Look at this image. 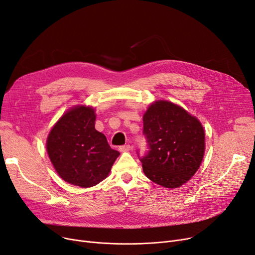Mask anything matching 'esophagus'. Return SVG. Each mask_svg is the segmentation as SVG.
Listing matches in <instances>:
<instances>
[{"label":"esophagus","instance_id":"esophagus-1","mask_svg":"<svg viewBox=\"0 0 255 255\" xmlns=\"http://www.w3.org/2000/svg\"><path fill=\"white\" fill-rule=\"evenodd\" d=\"M130 149H131L130 145H124V146H120V147H119V150H120L121 152H128Z\"/></svg>","mask_w":255,"mask_h":255}]
</instances>
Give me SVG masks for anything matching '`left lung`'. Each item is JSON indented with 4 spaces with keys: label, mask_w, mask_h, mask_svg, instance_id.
<instances>
[{
    "label": "left lung",
    "mask_w": 255,
    "mask_h": 255,
    "mask_svg": "<svg viewBox=\"0 0 255 255\" xmlns=\"http://www.w3.org/2000/svg\"><path fill=\"white\" fill-rule=\"evenodd\" d=\"M148 151L138 158L150 180L179 187L199 169L204 155V130L195 117L168 101L152 104L142 118Z\"/></svg>",
    "instance_id": "1"
}]
</instances>
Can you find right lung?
<instances>
[{"instance_id":"obj_1","label":"right lung","mask_w":255,"mask_h":255,"mask_svg":"<svg viewBox=\"0 0 255 255\" xmlns=\"http://www.w3.org/2000/svg\"><path fill=\"white\" fill-rule=\"evenodd\" d=\"M95 110L77 106L52 128L47 151L55 170L71 184L91 187L105 179L120 152L95 129Z\"/></svg>"}]
</instances>
